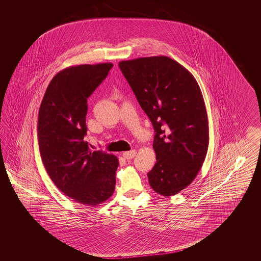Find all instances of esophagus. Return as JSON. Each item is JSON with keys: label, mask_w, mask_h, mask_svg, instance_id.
I'll return each mask as SVG.
<instances>
[{"label": "esophagus", "mask_w": 261, "mask_h": 261, "mask_svg": "<svg viewBox=\"0 0 261 261\" xmlns=\"http://www.w3.org/2000/svg\"><path fill=\"white\" fill-rule=\"evenodd\" d=\"M136 150H131V151H127V152H123L122 153V156L124 157V158L127 159V160H129V159H133L135 156H136Z\"/></svg>", "instance_id": "1"}]
</instances>
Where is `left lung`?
<instances>
[{
	"label": "left lung",
	"mask_w": 261,
	"mask_h": 261,
	"mask_svg": "<svg viewBox=\"0 0 261 261\" xmlns=\"http://www.w3.org/2000/svg\"><path fill=\"white\" fill-rule=\"evenodd\" d=\"M119 68L148 116L156 134V164L147 173L151 188L172 196L189 187L208 147L205 101L196 79L167 56L120 61Z\"/></svg>",
	"instance_id": "8db88e82"
}]
</instances>
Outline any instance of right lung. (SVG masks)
<instances>
[{"label":"right lung","instance_id":"1","mask_svg":"<svg viewBox=\"0 0 261 261\" xmlns=\"http://www.w3.org/2000/svg\"><path fill=\"white\" fill-rule=\"evenodd\" d=\"M112 63L79 65L56 73L47 86L38 115L42 162L56 188L74 202L90 206L113 195L119 160L90 150L87 99L106 79Z\"/></svg>","mask_w":261,"mask_h":261}]
</instances>
